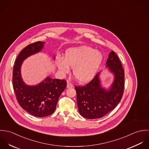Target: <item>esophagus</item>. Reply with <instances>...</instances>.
Here are the masks:
<instances>
[{"mask_svg":"<svg viewBox=\"0 0 149 149\" xmlns=\"http://www.w3.org/2000/svg\"><path fill=\"white\" fill-rule=\"evenodd\" d=\"M73 87H74V86L71 83H70L69 82H67V88H72Z\"/></svg>","mask_w":149,"mask_h":149,"instance_id":"34e87169","label":"esophagus"}]
</instances>
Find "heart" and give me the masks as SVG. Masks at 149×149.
<instances>
[{
  "label": "heart",
  "mask_w": 149,
  "mask_h": 149,
  "mask_svg": "<svg viewBox=\"0 0 149 149\" xmlns=\"http://www.w3.org/2000/svg\"><path fill=\"white\" fill-rule=\"evenodd\" d=\"M103 60V55L100 51L87 46H81L67 49L64 59L57 61L60 70L64 74L73 67V74L81 83L90 81L97 74Z\"/></svg>",
  "instance_id": "obj_1"
}]
</instances>
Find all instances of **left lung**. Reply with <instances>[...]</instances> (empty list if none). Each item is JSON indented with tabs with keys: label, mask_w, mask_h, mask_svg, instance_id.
<instances>
[{
	"label": "left lung",
	"mask_w": 149,
	"mask_h": 149,
	"mask_svg": "<svg viewBox=\"0 0 149 149\" xmlns=\"http://www.w3.org/2000/svg\"><path fill=\"white\" fill-rule=\"evenodd\" d=\"M106 64L114 75L113 82L108 89L101 85V72L86 85L75 87L79 112L85 118L103 117L119 104L122 98L124 88V71L114 51L109 54Z\"/></svg>",
	"instance_id": "1"
}]
</instances>
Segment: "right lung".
Returning a JSON list of instances; mask_svg holds the SVG:
<instances>
[{"label": "right lung", "mask_w": 149, "mask_h": 149, "mask_svg": "<svg viewBox=\"0 0 149 149\" xmlns=\"http://www.w3.org/2000/svg\"><path fill=\"white\" fill-rule=\"evenodd\" d=\"M44 44L37 41L24 48L15 61L13 74V89L19 105L30 115L38 118L48 116L54 112L60 95L67 86L65 80L49 77L34 86L28 85L23 81L21 68L24 60L40 52Z\"/></svg>", "instance_id": "add662e5"}]
</instances>
